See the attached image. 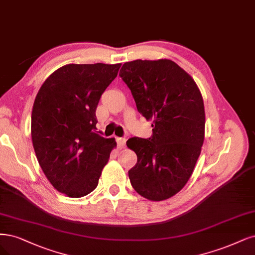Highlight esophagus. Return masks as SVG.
I'll use <instances>...</instances> for the list:
<instances>
[{
    "label": "esophagus",
    "instance_id": "34e87169",
    "mask_svg": "<svg viewBox=\"0 0 255 255\" xmlns=\"http://www.w3.org/2000/svg\"><path fill=\"white\" fill-rule=\"evenodd\" d=\"M117 140V144H118V147L119 148H124L126 146V142H127V139L126 138H122V137H119L116 139Z\"/></svg>",
    "mask_w": 255,
    "mask_h": 255
}]
</instances>
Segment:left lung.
Listing matches in <instances>:
<instances>
[{"instance_id":"left-lung-1","label":"left lung","mask_w":255,"mask_h":255,"mask_svg":"<svg viewBox=\"0 0 255 255\" xmlns=\"http://www.w3.org/2000/svg\"><path fill=\"white\" fill-rule=\"evenodd\" d=\"M119 76L138 112L153 119L150 138L127 141L137 155L128 171L130 184L146 199H168L188 182L200 155L206 122L203 97L192 77L168 59L130 61Z\"/></svg>"}]
</instances>
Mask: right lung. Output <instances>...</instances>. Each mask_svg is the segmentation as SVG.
I'll list each match as a JSON object with an SVG mask.
<instances>
[{
	"instance_id": "right-lung-1",
	"label": "right lung",
	"mask_w": 255,
	"mask_h": 255,
	"mask_svg": "<svg viewBox=\"0 0 255 255\" xmlns=\"http://www.w3.org/2000/svg\"><path fill=\"white\" fill-rule=\"evenodd\" d=\"M121 64H67L41 86L31 113V139L42 171L56 190L82 197L98 186L115 138L97 133L96 110Z\"/></svg>"
}]
</instances>
